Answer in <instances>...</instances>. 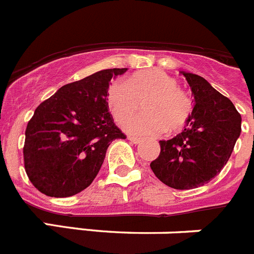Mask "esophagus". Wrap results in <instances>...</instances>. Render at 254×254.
I'll return each mask as SVG.
<instances>
[{
    "instance_id": "34e87169",
    "label": "esophagus",
    "mask_w": 254,
    "mask_h": 254,
    "mask_svg": "<svg viewBox=\"0 0 254 254\" xmlns=\"http://www.w3.org/2000/svg\"><path fill=\"white\" fill-rule=\"evenodd\" d=\"M127 138H128V140L131 141L132 143H134V145H137V143H140V142H141V140H140V138H137V137H133V136H127Z\"/></svg>"
}]
</instances>
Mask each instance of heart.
I'll list each match as a JSON object with an SVG mask.
<instances>
[{"label": "heart", "instance_id": "b5f03b06", "mask_svg": "<svg viewBox=\"0 0 254 254\" xmlns=\"http://www.w3.org/2000/svg\"><path fill=\"white\" fill-rule=\"evenodd\" d=\"M142 116L134 117L125 125L128 133L151 136L167 129L181 131L190 120L193 104L190 96L179 89V82L161 69H145L126 80L114 82L107 93V104L117 122H125L140 109Z\"/></svg>", "mask_w": 254, "mask_h": 254}]
</instances>
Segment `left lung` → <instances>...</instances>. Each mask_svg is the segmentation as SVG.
Returning a JSON list of instances; mask_svg holds the SVG:
<instances>
[{
    "instance_id": "1",
    "label": "left lung",
    "mask_w": 254,
    "mask_h": 254,
    "mask_svg": "<svg viewBox=\"0 0 254 254\" xmlns=\"http://www.w3.org/2000/svg\"><path fill=\"white\" fill-rule=\"evenodd\" d=\"M181 73L193 94V111L181 133L159 141L160 155L150 167L164 185L190 190L208 183L228 163L241 136L242 117L205 78L186 71Z\"/></svg>"
}]
</instances>
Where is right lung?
I'll list each match as a JSON object with an SVG mask.
<instances>
[{
  "mask_svg": "<svg viewBox=\"0 0 254 254\" xmlns=\"http://www.w3.org/2000/svg\"><path fill=\"white\" fill-rule=\"evenodd\" d=\"M127 68L102 69L60 87L35 109L26 126L24 164L38 190L69 197L99 173L112 141L125 138L107 104L112 78Z\"/></svg>",
  "mask_w": 254,
  "mask_h": 254,
  "instance_id": "add662e5",
  "label": "right lung"
}]
</instances>
